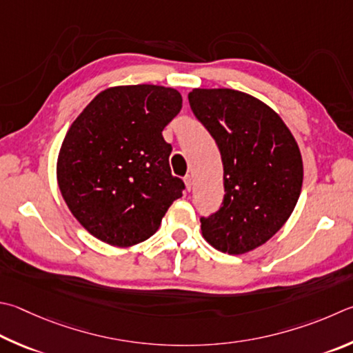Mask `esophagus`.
Listing matches in <instances>:
<instances>
[{
    "label": "esophagus",
    "instance_id": "esophagus-1",
    "mask_svg": "<svg viewBox=\"0 0 353 353\" xmlns=\"http://www.w3.org/2000/svg\"><path fill=\"white\" fill-rule=\"evenodd\" d=\"M183 181H185V185H187V190H191V185H193V179H191V176L190 174L185 176Z\"/></svg>",
    "mask_w": 353,
    "mask_h": 353
}]
</instances>
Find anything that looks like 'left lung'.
I'll list each match as a JSON object with an SVG mask.
<instances>
[{"instance_id":"1","label":"left lung","mask_w":353,"mask_h":353,"mask_svg":"<svg viewBox=\"0 0 353 353\" xmlns=\"http://www.w3.org/2000/svg\"><path fill=\"white\" fill-rule=\"evenodd\" d=\"M191 111L223 163L221 208L201 217L203 238L228 254L265 243L284 225L303 187L298 143L272 108L234 89H193Z\"/></svg>"}]
</instances>
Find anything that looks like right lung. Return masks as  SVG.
Wrapping results in <instances>:
<instances>
[{
  "label": "right lung",
  "mask_w": 353,
  "mask_h": 353,
  "mask_svg": "<svg viewBox=\"0 0 353 353\" xmlns=\"http://www.w3.org/2000/svg\"><path fill=\"white\" fill-rule=\"evenodd\" d=\"M182 110L176 89L156 85L110 88L70 125L57 179L77 221L115 247L143 242L185 183L171 174L163 128Z\"/></svg>",
  "instance_id": "right-lung-1"
}]
</instances>
